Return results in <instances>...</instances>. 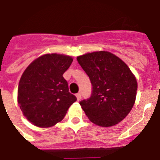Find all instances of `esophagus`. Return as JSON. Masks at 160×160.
Instances as JSON below:
<instances>
[{
    "instance_id": "34e87169",
    "label": "esophagus",
    "mask_w": 160,
    "mask_h": 160,
    "mask_svg": "<svg viewBox=\"0 0 160 160\" xmlns=\"http://www.w3.org/2000/svg\"><path fill=\"white\" fill-rule=\"evenodd\" d=\"M76 98H77V100H78V101L80 100V98H81V93H76Z\"/></svg>"
}]
</instances>
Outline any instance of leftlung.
<instances>
[{
  "label": "left lung",
  "instance_id": "left-lung-1",
  "mask_svg": "<svg viewBox=\"0 0 160 160\" xmlns=\"http://www.w3.org/2000/svg\"><path fill=\"white\" fill-rule=\"evenodd\" d=\"M92 84L91 96L80 104L89 120L100 127H112L123 120L135 103L136 79L117 56L100 51L77 58Z\"/></svg>",
  "mask_w": 160,
  "mask_h": 160
}]
</instances>
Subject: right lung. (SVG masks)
<instances>
[{
  "label": "right lung",
  "mask_w": 160,
  "mask_h": 160,
  "mask_svg": "<svg viewBox=\"0 0 160 160\" xmlns=\"http://www.w3.org/2000/svg\"><path fill=\"white\" fill-rule=\"evenodd\" d=\"M72 62L69 56L46 54L34 60L24 71L18 87V102L33 125L52 127L64 118L76 101L63 77Z\"/></svg>",
  "instance_id": "1"
}]
</instances>
